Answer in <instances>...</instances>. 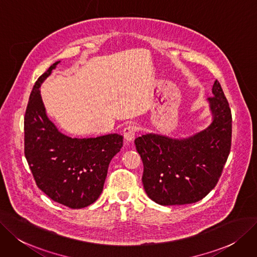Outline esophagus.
<instances>
[{
  "mask_svg": "<svg viewBox=\"0 0 257 257\" xmlns=\"http://www.w3.org/2000/svg\"><path fill=\"white\" fill-rule=\"evenodd\" d=\"M136 133H137V127L135 125H127L126 127H124L123 130V137H124L125 141L131 142L134 140L135 136H136Z\"/></svg>",
  "mask_w": 257,
  "mask_h": 257,
  "instance_id": "1",
  "label": "esophagus"
}]
</instances>
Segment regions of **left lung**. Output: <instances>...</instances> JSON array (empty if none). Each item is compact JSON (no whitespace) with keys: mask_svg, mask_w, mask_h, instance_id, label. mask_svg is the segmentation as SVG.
<instances>
[{"mask_svg":"<svg viewBox=\"0 0 257 257\" xmlns=\"http://www.w3.org/2000/svg\"><path fill=\"white\" fill-rule=\"evenodd\" d=\"M212 93L208 101L213 121L206 130L183 139L157 134L135 139L143 162V187L161 206L199 201L218 182L230 154L232 115L217 80Z\"/></svg>","mask_w":257,"mask_h":257,"instance_id":"left-lung-1","label":"left lung"}]
</instances>
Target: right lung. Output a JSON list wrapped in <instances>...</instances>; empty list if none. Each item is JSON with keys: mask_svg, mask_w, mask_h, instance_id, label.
Masks as SVG:
<instances>
[{"mask_svg": "<svg viewBox=\"0 0 257 257\" xmlns=\"http://www.w3.org/2000/svg\"><path fill=\"white\" fill-rule=\"evenodd\" d=\"M54 63L40 76L24 117V153L38 188L54 201L71 209L85 208L100 196L108 164L123 146V137L70 138L60 133L47 115L40 94Z\"/></svg>", "mask_w": 257, "mask_h": 257, "instance_id": "right-lung-1", "label": "right lung"}]
</instances>
